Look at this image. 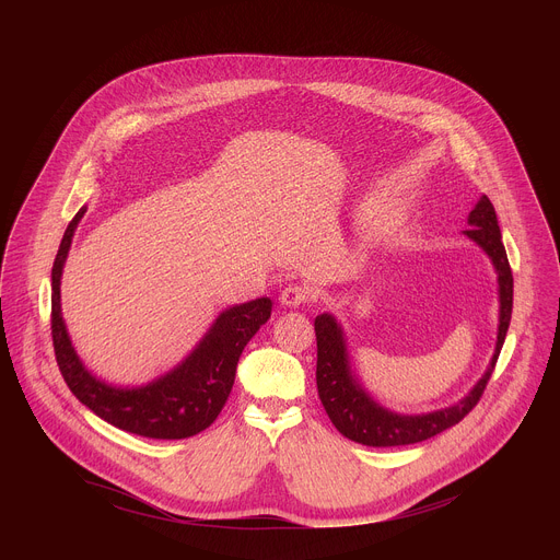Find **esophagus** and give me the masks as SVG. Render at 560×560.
Wrapping results in <instances>:
<instances>
[{
	"label": "esophagus",
	"mask_w": 560,
	"mask_h": 560,
	"mask_svg": "<svg viewBox=\"0 0 560 560\" xmlns=\"http://www.w3.org/2000/svg\"><path fill=\"white\" fill-rule=\"evenodd\" d=\"M310 299V290L305 285H299V283H290L281 290V305H288V307H296V305H303L305 301Z\"/></svg>",
	"instance_id": "34e87169"
}]
</instances>
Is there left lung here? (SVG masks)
<instances>
[{
	"label": "left lung",
	"instance_id": "obj_1",
	"mask_svg": "<svg viewBox=\"0 0 560 560\" xmlns=\"http://www.w3.org/2000/svg\"><path fill=\"white\" fill-rule=\"evenodd\" d=\"M467 223L469 228L463 230V234L471 238L478 248H483V253L492 259V266L499 277V332L497 348L486 374L476 381V385L458 404L428 415H398L378 406L350 368V354L341 324L328 312L314 318L318 398H322V404L335 428L350 441L370 447L421 443L456 425L478 404V398H481L494 372L497 359L501 354L510 328L514 279L505 246L501 242V228L494 206L486 195L478 199V203L469 212Z\"/></svg>",
	"mask_w": 560,
	"mask_h": 560
}]
</instances>
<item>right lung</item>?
Instances as JSON below:
<instances>
[{
    "label": "right lung",
    "instance_id": "obj_1",
    "mask_svg": "<svg viewBox=\"0 0 560 560\" xmlns=\"http://www.w3.org/2000/svg\"><path fill=\"white\" fill-rule=\"evenodd\" d=\"M68 223L52 264V346L70 392L106 423L148 439H188L206 430L221 412L234 383L236 363L248 341L268 322V296L223 310L195 350L171 372L139 387H119L97 378L72 348L61 316V272L77 223Z\"/></svg>",
    "mask_w": 560,
    "mask_h": 560
}]
</instances>
